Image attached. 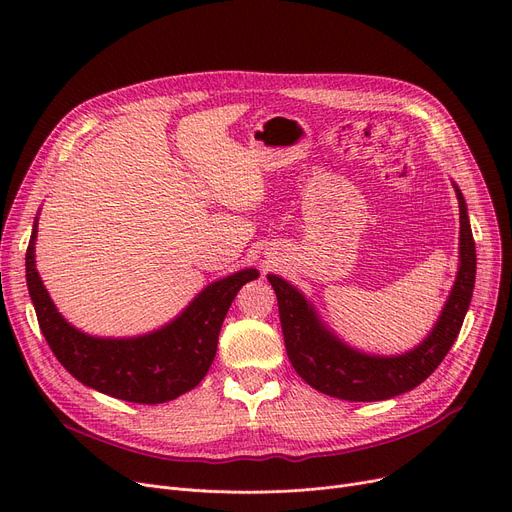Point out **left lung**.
Here are the masks:
<instances>
[{"label":"left lung","mask_w":512,"mask_h":512,"mask_svg":"<svg viewBox=\"0 0 512 512\" xmlns=\"http://www.w3.org/2000/svg\"><path fill=\"white\" fill-rule=\"evenodd\" d=\"M461 211L459 274L440 319L429 336L413 351L396 357L365 355L338 340L317 317L313 305L286 280L270 274L278 297L286 355L301 378L315 390L353 402H373L417 388L432 375L461 332L475 286V240L467 203L454 184Z\"/></svg>","instance_id":"obj_1"}]
</instances>
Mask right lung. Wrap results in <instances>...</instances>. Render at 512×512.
Segmentation results:
<instances>
[{"instance_id":"1","label":"right lung","mask_w":512,"mask_h":512,"mask_svg":"<svg viewBox=\"0 0 512 512\" xmlns=\"http://www.w3.org/2000/svg\"><path fill=\"white\" fill-rule=\"evenodd\" d=\"M37 220L26 249V284L39 328L66 371L85 386L139 405H157L193 390L211 367L236 292L259 276L242 270L209 284L172 324L137 338H95L58 313L35 270Z\"/></svg>"}]
</instances>
